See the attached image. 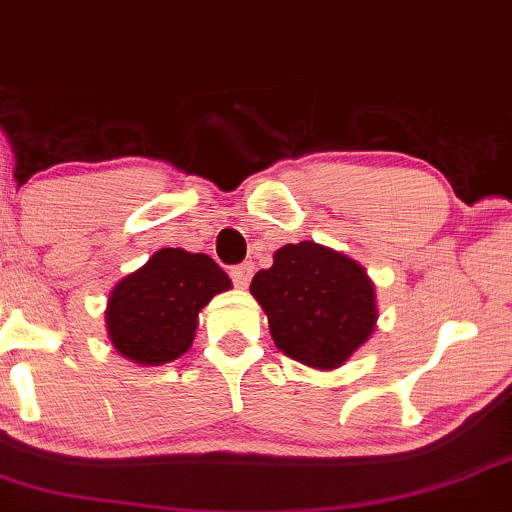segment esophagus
Segmentation results:
<instances>
[{
	"mask_svg": "<svg viewBox=\"0 0 512 512\" xmlns=\"http://www.w3.org/2000/svg\"><path fill=\"white\" fill-rule=\"evenodd\" d=\"M252 269H255V267H252L250 262L238 264V267H233V269H231L233 284L240 286V289H243V286H248V284H250V276H252Z\"/></svg>",
	"mask_w": 512,
	"mask_h": 512,
	"instance_id": "esophagus-1",
	"label": "esophagus"
}]
</instances>
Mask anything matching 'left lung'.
I'll list each match as a JSON object with an SVG mask.
<instances>
[{"mask_svg":"<svg viewBox=\"0 0 512 512\" xmlns=\"http://www.w3.org/2000/svg\"><path fill=\"white\" fill-rule=\"evenodd\" d=\"M276 349L315 370H334L368 342L378 325L375 286L344 252L315 240L289 243L252 276Z\"/></svg>","mask_w":512,"mask_h":512,"instance_id":"8db88e82","label":"left lung"}]
</instances>
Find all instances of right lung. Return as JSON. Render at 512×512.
Instances as JSON below:
<instances>
[{
    "mask_svg": "<svg viewBox=\"0 0 512 512\" xmlns=\"http://www.w3.org/2000/svg\"><path fill=\"white\" fill-rule=\"evenodd\" d=\"M231 279L204 252L161 248L113 286L105 327L113 349L139 366L175 361L195 342L199 313Z\"/></svg>",
    "mask_w": 512,
    "mask_h": 512,
    "instance_id": "add662e5",
    "label": "right lung"
}]
</instances>
